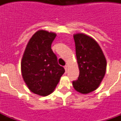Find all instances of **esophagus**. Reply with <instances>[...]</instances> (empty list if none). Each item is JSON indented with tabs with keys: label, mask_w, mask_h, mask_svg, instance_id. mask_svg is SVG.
<instances>
[{
	"label": "esophagus",
	"mask_w": 121,
	"mask_h": 121,
	"mask_svg": "<svg viewBox=\"0 0 121 121\" xmlns=\"http://www.w3.org/2000/svg\"><path fill=\"white\" fill-rule=\"evenodd\" d=\"M64 68H65V73H67V71H68V66L65 65L64 67Z\"/></svg>",
	"instance_id": "obj_1"
}]
</instances>
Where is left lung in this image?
<instances>
[{"instance_id": "8db88e82", "label": "left lung", "mask_w": 121, "mask_h": 121, "mask_svg": "<svg viewBox=\"0 0 121 121\" xmlns=\"http://www.w3.org/2000/svg\"><path fill=\"white\" fill-rule=\"evenodd\" d=\"M73 37L80 74L78 80L73 82V86L80 93L88 94L96 90L104 78L106 60L93 37L83 33L74 34Z\"/></svg>"}]
</instances>
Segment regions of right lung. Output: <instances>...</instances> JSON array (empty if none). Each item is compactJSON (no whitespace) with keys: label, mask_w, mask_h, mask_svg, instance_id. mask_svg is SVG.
I'll return each instance as SVG.
<instances>
[{"label":"right lung","mask_w":121,"mask_h":121,"mask_svg":"<svg viewBox=\"0 0 121 121\" xmlns=\"http://www.w3.org/2000/svg\"><path fill=\"white\" fill-rule=\"evenodd\" d=\"M56 36L54 32L38 30L29 40L22 56L23 80L32 93L40 96L52 93L65 73L51 49Z\"/></svg>","instance_id":"obj_1"}]
</instances>
